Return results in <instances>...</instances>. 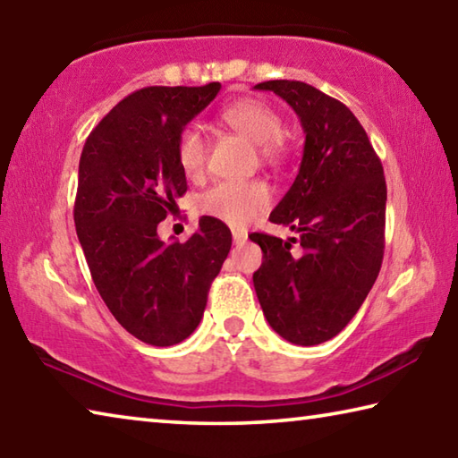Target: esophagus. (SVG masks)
Masks as SVG:
<instances>
[{"label":"esophagus","instance_id":"1","mask_svg":"<svg viewBox=\"0 0 458 458\" xmlns=\"http://www.w3.org/2000/svg\"><path fill=\"white\" fill-rule=\"evenodd\" d=\"M246 232H242V230H232V240H234L236 244H244L246 242Z\"/></svg>","mask_w":458,"mask_h":458}]
</instances>
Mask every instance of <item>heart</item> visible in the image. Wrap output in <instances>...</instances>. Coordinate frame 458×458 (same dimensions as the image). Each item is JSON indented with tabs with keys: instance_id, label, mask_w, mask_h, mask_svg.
<instances>
[{
	"instance_id": "obj_1",
	"label": "heart",
	"mask_w": 458,
	"mask_h": 458,
	"mask_svg": "<svg viewBox=\"0 0 458 458\" xmlns=\"http://www.w3.org/2000/svg\"><path fill=\"white\" fill-rule=\"evenodd\" d=\"M218 119L222 125L250 139L267 164H283L286 155L283 119L265 100H234L220 108ZM175 157L183 175L190 180H198L204 174L208 143L199 127L188 125L180 131L175 143ZM268 206L270 191L262 182H222L199 198L201 214L226 222L230 226H246Z\"/></svg>"
}]
</instances>
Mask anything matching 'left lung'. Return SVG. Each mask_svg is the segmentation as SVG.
<instances>
[{"label": "left lung", "instance_id": "left-lung-1", "mask_svg": "<svg viewBox=\"0 0 458 458\" xmlns=\"http://www.w3.org/2000/svg\"><path fill=\"white\" fill-rule=\"evenodd\" d=\"M293 106L305 149L291 190L270 214L299 238L254 232L262 265L252 275L267 321L294 345L329 341L358 313L384 259L386 177L355 114L299 81H267ZM301 244V254L290 248Z\"/></svg>", "mask_w": 458, "mask_h": 458}]
</instances>
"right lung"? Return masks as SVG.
<instances>
[{
    "mask_svg": "<svg viewBox=\"0 0 458 458\" xmlns=\"http://www.w3.org/2000/svg\"><path fill=\"white\" fill-rule=\"evenodd\" d=\"M218 90L220 82L131 92L82 147L74 226L90 276L114 319L155 347L180 344L198 327L232 246L226 224L210 216L185 242L157 236L188 190L177 135Z\"/></svg>",
    "mask_w": 458,
    "mask_h": 458,
    "instance_id": "right-lung-1",
    "label": "right lung"
}]
</instances>
